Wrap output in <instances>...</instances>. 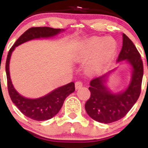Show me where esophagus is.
Masks as SVG:
<instances>
[{"label": "esophagus", "mask_w": 148, "mask_h": 148, "mask_svg": "<svg viewBox=\"0 0 148 148\" xmlns=\"http://www.w3.org/2000/svg\"><path fill=\"white\" fill-rule=\"evenodd\" d=\"M75 89L76 90H78V89H80L81 87L83 86V84H82V82H76L75 84Z\"/></svg>", "instance_id": "34e87169"}]
</instances>
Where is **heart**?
Here are the masks:
<instances>
[{
	"label": "heart",
	"instance_id": "b5f03b06",
	"mask_svg": "<svg viewBox=\"0 0 148 148\" xmlns=\"http://www.w3.org/2000/svg\"><path fill=\"white\" fill-rule=\"evenodd\" d=\"M118 44L114 38L92 37L81 41L73 54V61L84 64V71L95 75L105 69L116 56Z\"/></svg>",
	"mask_w": 148,
	"mask_h": 148
}]
</instances>
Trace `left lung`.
<instances>
[{"mask_svg": "<svg viewBox=\"0 0 148 148\" xmlns=\"http://www.w3.org/2000/svg\"><path fill=\"white\" fill-rule=\"evenodd\" d=\"M122 48L117 62L125 61L130 67L131 78L127 86L120 92H113L108 84L110 75L116 68L90 82V98L85 104L90 117L100 123L109 124L123 118L130 111L141 92L143 63L135 45L122 34Z\"/></svg>", "mask_w": 148, "mask_h": 148, "instance_id": "obj_1", "label": "left lung"}]
</instances>
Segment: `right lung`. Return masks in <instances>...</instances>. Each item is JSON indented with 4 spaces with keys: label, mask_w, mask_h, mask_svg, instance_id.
<instances>
[{
    "label": "right lung",
    "mask_w": 148,
    "mask_h": 148,
    "mask_svg": "<svg viewBox=\"0 0 148 148\" xmlns=\"http://www.w3.org/2000/svg\"><path fill=\"white\" fill-rule=\"evenodd\" d=\"M64 29L51 27H32L26 31L15 41L9 51L6 61V73L7 77L8 91L11 100L19 110L27 117L35 121L50 119L59 112L64 101L70 94L75 91L74 82L56 88L49 93L36 99H29L20 94L15 90L12 82L10 73V63L12 53L15 47L27 41L35 39L49 38L64 32Z\"/></svg>",
    "instance_id": "right-lung-1"
}]
</instances>
